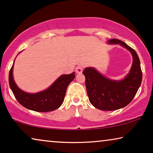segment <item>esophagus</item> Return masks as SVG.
Here are the masks:
<instances>
[{"mask_svg":"<svg viewBox=\"0 0 153 153\" xmlns=\"http://www.w3.org/2000/svg\"><path fill=\"white\" fill-rule=\"evenodd\" d=\"M83 70V67L82 65H78L76 68V74H81Z\"/></svg>","mask_w":153,"mask_h":153,"instance_id":"1","label":"esophagus"}]
</instances>
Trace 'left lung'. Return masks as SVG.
<instances>
[{"label": "left lung", "mask_w": 153, "mask_h": 153, "mask_svg": "<svg viewBox=\"0 0 153 153\" xmlns=\"http://www.w3.org/2000/svg\"><path fill=\"white\" fill-rule=\"evenodd\" d=\"M110 45H120L129 50L133 58L131 68L123 79L119 81L106 78L94 68H85V87L92 105L102 111H115L125 107L134 97L141 85L142 72L137 52L118 39L108 41Z\"/></svg>", "instance_id": "1"}]
</instances>
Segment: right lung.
Wrapping results in <instances>:
<instances>
[{
  "label": "right lung",
  "instance_id": "obj_1",
  "mask_svg": "<svg viewBox=\"0 0 153 153\" xmlns=\"http://www.w3.org/2000/svg\"><path fill=\"white\" fill-rule=\"evenodd\" d=\"M14 63L10 70L9 84L19 103L28 109L37 112L52 111L62 105L67 88L75 77L74 72L61 75L45 91L36 93H28L21 90L14 81Z\"/></svg>",
  "mask_w": 153,
  "mask_h": 153
}]
</instances>
